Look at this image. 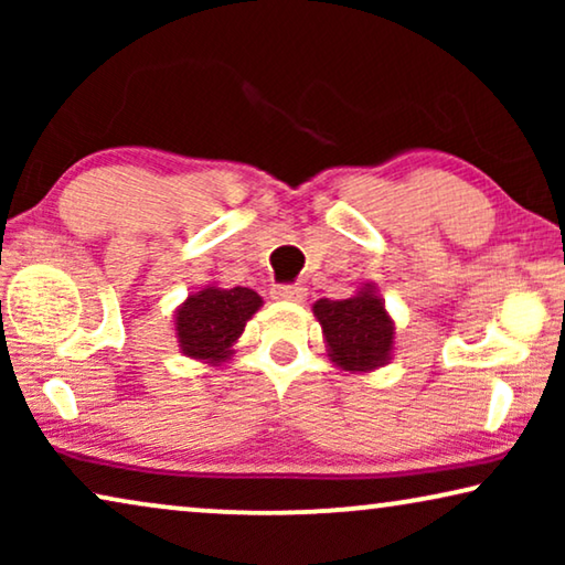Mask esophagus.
Masks as SVG:
<instances>
[{
    "label": "esophagus",
    "instance_id": "esophagus-1",
    "mask_svg": "<svg viewBox=\"0 0 565 565\" xmlns=\"http://www.w3.org/2000/svg\"><path fill=\"white\" fill-rule=\"evenodd\" d=\"M275 300H290V303H300L306 298L303 285H275L273 288Z\"/></svg>",
    "mask_w": 565,
    "mask_h": 565
}]
</instances>
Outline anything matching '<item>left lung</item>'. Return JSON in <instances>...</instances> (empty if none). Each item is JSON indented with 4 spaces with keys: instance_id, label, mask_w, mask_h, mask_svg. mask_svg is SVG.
<instances>
[{
    "instance_id": "1",
    "label": "left lung",
    "mask_w": 565,
    "mask_h": 565,
    "mask_svg": "<svg viewBox=\"0 0 565 565\" xmlns=\"http://www.w3.org/2000/svg\"><path fill=\"white\" fill-rule=\"evenodd\" d=\"M313 316L321 323L327 352L337 367L373 373L393 358L396 323L385 311L375 282H362L352 298L316 300Z\"/></svg>"
}]
</instances>
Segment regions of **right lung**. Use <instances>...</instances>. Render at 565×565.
Here are the masks:
<instances>
[{"label":"right lung","mask_w":565,"mask_h":565,"mask_svg":"<svg viewBox=\"0 0 565 565\" xmlns=\"http://www.w3.org/2000/svg\"><path fill=\"white\" fill-rule=\"evenodd\" d=\"M259 306L262 298L252 288L205 285L174 311L177 347L184 358L221 365L234 354V344Z\"/></svg>","instance_id":"obj_1"}]
</instances>
